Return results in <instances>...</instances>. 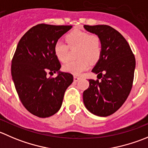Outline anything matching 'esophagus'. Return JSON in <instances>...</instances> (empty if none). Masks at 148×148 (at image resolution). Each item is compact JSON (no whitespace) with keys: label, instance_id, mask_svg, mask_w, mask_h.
<instances>
[{"label":"esophagus","instance_id":"1","mask_svg":"<svg viewBox=\"0 0 148 148\" xmlns=\"http://www.w3.org/2000/svg\"><path fill=\"white\" fill-rule=\"evenodd\" d=\"M80 79H81V77H77V76H74V82H77V81H79Z\"/></svg>","mask_w":148,"mask_h":148}]
</instances>
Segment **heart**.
<instances>
[{"label": "heart", "mask_w": 148, "mask_h": 148, "mask_svg": "<svg viewBox=\"0 0 148 148\" xmlns=\"http://www.w3.org/2000/svg\"><path fill=\"white\" fill-rule=\"evenodd\" d=\"M67 42L57 41L54 45V53L61 62H66L70 58V49L75 51L78 60L69 61L63 66L65 71L79 75L90 66V61L95 63L100 59L103 50L101 38L97 34H90L79 29H74L67 34Z\"/></svg>", "instance_id": "b5f03b06"}]
</instances>
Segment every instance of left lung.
Returning <instances> with one entry per match:
<instances>
[{"instance_id":"left-lung-1","label":"left lung","mask_w":148,"mask_h":148,"mask_svg":"<svg viewBox=\"0 0 148 148\" xmlns=\"http://www.w3.org/2000/svg\"><path fill=\"white\" fill-rule=\"evenodd\" d=\"M84 28L101 38L103 50L92 70L98 79H89L90 86L83 92V101L94 115L108 116L119 109L130 95L135 58L125 38L113 27L103 24L84 25Z\"/></svg>"}]
</instances>
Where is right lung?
Segmentation results:
<instances>
[{
    "label": "right lung",
    "mask_w": 148,
    "mask_h": 148,
    "mask_svg": "<svg viewBox=\"0 0 148 148\" xmlns=\"http://www.w3.org/2000/svg\"><path fill=\"white\" fill-rule=\"evenodd\" d=\"M71 25L40 24L32 27L18 42L11 61V75L23 106L40 118L51 116L61 108L64 93L73 82L72 74L61 72L54 45ZM58 72L55 78L48 73Z\"/></svg>",
    "instance_id": "obj_1"
}]
</instances>
